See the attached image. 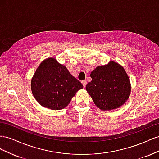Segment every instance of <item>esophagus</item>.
<instances>
[{"label":"esophagus","mask_w":159,"mask_h":159,"mask_svg":"<svg viewBox=\"0 0 159 159\" xmlns=\"http://www.w3.org/2000/svg\"><path fill=\"white\" fill-rule=\"evenodd\" d=\"M81 83H82L84 87H85L86 84H87V81H86V80H83L82 81H81Z\"/></svg>","instance_id":"1"}]
</instances>
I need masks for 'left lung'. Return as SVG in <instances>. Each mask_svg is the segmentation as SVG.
<instances>
[{
  "instance_id": "left-lung-1",
  "label": "left lung",
  "mask_w": 159,
  "mask_h": 159,
  "mask_svg": "<svg viewBox=\"0 0 159 159\" xmlns=\"http://www.w3.org/2000/svg\"><path fill=\"white\" fill-rule=\"evenodd\" d=\"M91 81L85 89L94 103L102 110L121 106L129 97L131 84L124 68L115 61L98 66L90 74Z\"/></svg>"
}]
</instances>
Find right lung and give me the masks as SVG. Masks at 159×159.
Returning a JSON list of instances; mask_svg holds the SVG:
<instances>
[{
	"label": "right lung",
	"instance_id": "obj_1",
	"mask_svg": "<svg viewBox=\"0 0 159 159\" xmlns=\"http://www.w3.org/2000/svg\"><path fill=\"white\" fill-rule=\"evenodd\" d=\"M83 87L64 66L52 57L42 62L31 81L34 97L42 106L52 110L66 107Z\"/></svg>",
	"mask_w": 159,
	"mask_h": 159
}]
</instances>
